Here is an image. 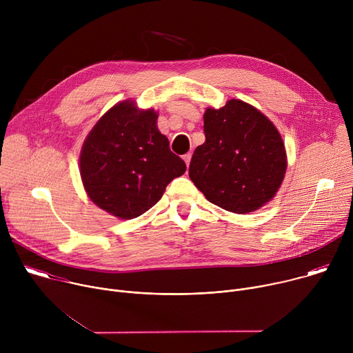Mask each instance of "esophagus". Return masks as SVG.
Segmentation results:
<instances>
[{
  "mask_svg": "<svg viewBox=\"0 0 353 353\" xmlns=\"http://www.w3.org/2000/svg\"><path fill=\"white\" fill-rule=\"evenodd\" d=\"M183 159H184V162H185V165H187V168L190 166V161H191V154H185L184 157H183Z\"/></svg>",
  "mask_w": 353,
  "mask_h": 353,
  "instance_id": "34e87169",
  "label": "esophagus"
}]
</instances>
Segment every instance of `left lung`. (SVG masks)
<instances>
[{"label":"left lung","instance_id":"8db88e82","mask_svg":"<svg viewBox=\"0 0 353 353\" xmlns=\"http://www.w3.org/2000/svg\"><path fill=\"white\" fill-rule=\"evenodd\" d=\"M205 142L195 148L188 174L210 203L234 214L254 212L279 190L288 161L272 121L232 99L204 113Z\"/></svg>","mask_w":353,"mask_h":353}]
</instances>
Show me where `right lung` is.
<instances>
[{
	"mask_svg": "<svg viewBox=\"0 0 353 353\" xmlns=\"http://www.w3.org/2000/svg\"><path fill=\"white\" fill-rule=\"evenodd\" d=\"M154 109L124 100L108 110L88 134L79 170L88 196L119 219H132L162 198L185 163L169 148Z\"/></svg>",
	"mask_w": 353,
	"mask_h": 353,
	"instance_id": "obj_1",
	"label": "right lung"
}]
</instances>
